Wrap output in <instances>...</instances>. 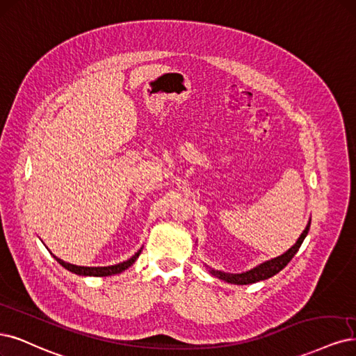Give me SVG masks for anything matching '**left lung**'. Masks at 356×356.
<instances>
[{"mask_svg":"<svg viewBox=\"0 0 356 356\" xmlns=\"http://www.w3.org/2000/svg\"><path fill=\"white\" fill-rule=\"evenodd\" d=\"M309 227H311V219L308 220V224H306V228L303 229V232L300 234V237L298 238V241L293 244V246L287 252H284L283 254H280L277 257H273V259H269V261H265V262L259 264L257 266L249 269V271H246V273L229 274V273H224V271H218V269H213V268L206 265L207 271H209L213 277L225 281V283L238 284V286L253 284V283H257V281H264V280L271 278L275 274H278L281 269H283L291 261V257L298 253V250L302 246L305 237L308 236Z\"/></svg>","mask_w":356,"mask_h":356,"instance_id":"8db88e82","label":"left lung"}]
</instances>
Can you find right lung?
Listing matches in <instances>:
<instances>
[{"label":"right lung","mask_w":356,"mask_h":356,"mask_svg":"<svg viewBox=\"0 0 356 356\" xmlns=\"http://www.w3.org/2000/svg\"><path fill=\"white\" fill-rule=\"evenodd\" d=\"M141 250H143V248L136 254L131 256L128 261H124V262L116 264V265H108V266H79V265H73V264L61 261L60 257H57L56 254H53V253L51 254L54 256V259L61 266L66 268L67 271L76 274V275H82V277H108V275H115V274L124 273L125 269H128L134 262L137 261V257L140 256Z\"/></svg>","instance_id":"right-lung-1"}]
</instances>
